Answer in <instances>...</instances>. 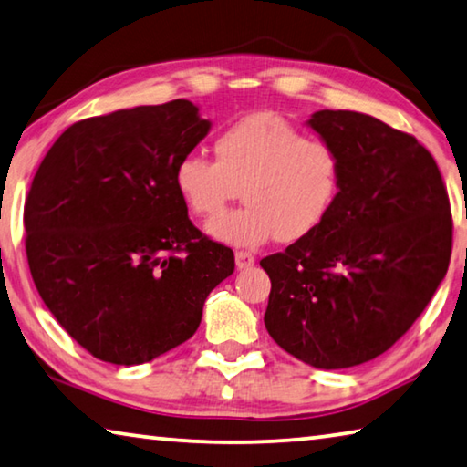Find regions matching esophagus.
<instances>
[{
  "mask_svg": "<svg viewBox=\"0 0 467 467\" xmlns=\"http://www.w3.org/2000/svg\"><path fill=\"white\" fill-rule=\"evenodd\" d=\"M256 258L254 254H250V252H244V250H238L235 252V266L240 268V271H246V268L254 266Z\"/></svg>",
  "mask_w": 467,
  "mask_h": 467,
  "instance_id": "obj_1",
  "label": "esophagus"
}]
</instances>
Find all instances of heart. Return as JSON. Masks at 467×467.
Listing matches in <instances>:
<instances>
[{
    "mask_svg": "<svg viewBox=\"0 0 467 467\" xmlns=\"http://www.w3.org/2000/svg\"><path fill=\"white\" fill-rule=\"evenodd\" d=\"M215 161L186 153L174 168L176 192L196 217H211L242 192L244 207L209 221L229 246L256 248L275 238L299 242L320 227L342 191L337 147L275 112L248 114L221 130Z\"/></svg>",
    "mask_w": 467,
    "mask_h": 467,
    "instance_id": "obj_1",
    "label": "heart"
}]
</instances>
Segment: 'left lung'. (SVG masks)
I'll use <instances>...</instances> for the list:
<instances>
[{
	"mask_svg": "<svg viewBox=\"0 0 467 467\" xmlns=\"http://www.w3.org/2000/svg\"><path fill=\"white\" fill-rule=\"evenodd\" d=\"M342 158V191L306 240L260 260L266 330L316 369H347L396 345L451 258L453 219L437 161L412 135L353 110L307 120Z\"/></svg>",
	"mask_w": 467,
	"mask_h": 467,
	"instance_id": "left-lung-1",
	"label": "left lung"
}]
</instances>
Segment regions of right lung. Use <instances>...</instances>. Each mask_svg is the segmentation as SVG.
Instances as JSON below:
<instances>
[{"label": "right lung", "mask_w": 467, "mask_h": 467, "mask_svg": "<svg viewBox=\"0 0 467 467\" xmlns=\"http://www.w3.org/2000/svg\"><path fill=\"white\" fill-rule=\"evenodd\" d=\"M188 100L71 125L32 180L24 227L32 281L89 355L141 365L182 345L234 252L188 219L174 168L209 133Z\"/></svg>", "instance_id": "1"}]
</instances>
